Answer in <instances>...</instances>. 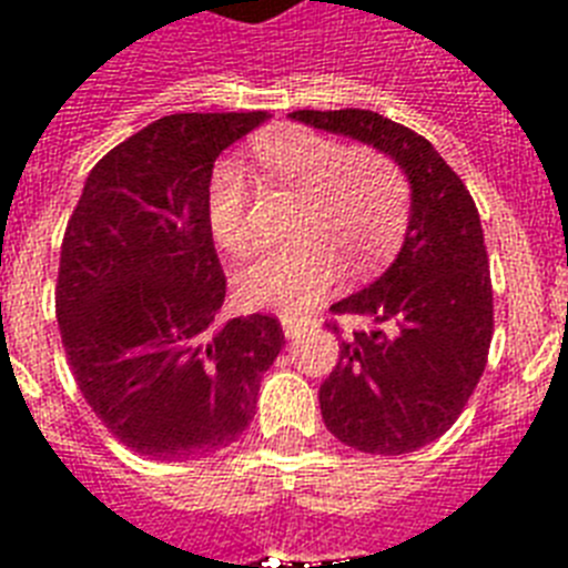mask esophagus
Returning a JSON list of instances; mask_svg holds the SVG:
<instances>
[{
	"label": "esophagus",
	"instance_id": "esophagus-1",
	"mask_svg": "<svg viewBox=\"0 0 568 568\" xmlns=\"http://www.w3.org/2000/svg\"><path fill=\"white\" fill-rule=\"evenodd\" d=\"M281 327H284L287 338H295V335H301V329L307 327V321H298L293 315H281Z\"/></svg>",
	"mask_w": 568,
	"mask_h": 568
}]
</instances>
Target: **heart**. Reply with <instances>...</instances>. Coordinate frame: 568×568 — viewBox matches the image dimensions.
I'll return each mask as SVG.
<instances>
[{"instance_id": "heart-1", "label": "heart", "mask_w": 568, "mask_h": 568, "mask_svg": "<svg viewBox=\"0 0 568 568\" xmlns=\"http://www.w3.org/2000/svg\"><path fill=\"white\" fill-rule=\"evenodd\" d=\"M253 159L267 182L301 193L304 204L295 219L301 241L239 270L235 290L244 304L304 313L344 270L364 278L395 253L409 219V182L386 153L290 124L258 135ZM247 207L244 173L222 162L210 175L204 215L213 241L230 255H244L253 244Z\"/></svg>"}]
</instances>
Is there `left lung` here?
<instances>
[{"label": "left lung", "instance_id": "8db88e82", "mask_svg": "<svg viewBox=\"0 0 568 568\" xmlns=\"http://www.w3.org/2000/svg\"><path fill=\"white\" fill-rule=\"evenodd\" d=\"M290 119L373 144L409 179L398 258L329 307L369 318L373 329L341 341L318 400L341 444L369 455L415 453L458 420L489 355L491 278L478 207L438 150L393 119L355 108L295 110Z\"/></svg>", "mask_w": 568, "mask_h": 568}]
</instances>
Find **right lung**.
<instances>
[{"instance_id": "add662e5", "label": "right lung", "mask_w": 568, "mask_h": 568, "mask_svg": "<svg viewBox=\"0 0 568 568\" xmlns=\"http://www.w3.org/2000/svg\"><path fill=\"white\" fill-rule=\"evenodd\" d=\"M173 113L110 150L70 215L57 281L68 364L113 438L153 460L239 440L261 375L284 346L278 318L219 321L227 281L204 199L222 150L267 122Z\"/></svg>"}]
</instances>
